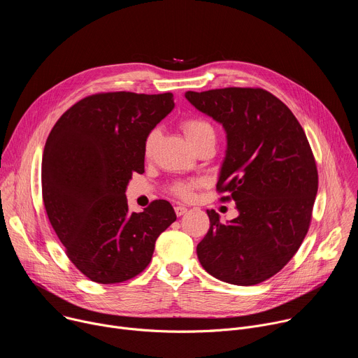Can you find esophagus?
Wrapping results in <instances>:
<instances>
[{
    "label": "esophagus",
    "instance_id": "obj_1",
    "mask_svg": "<svg viewBox=\"0 0 358 358\" xmlns=\"http://www.w3.org/2000/svg\"><path fill=\"white\" fill-rule=\"evenodd\" d=\"M174 211H176L177 217H181V215H184V214L187 213V207H184V206H177V207H174Z\"/></svg>",
    "mask_w": 358,
    "mask_h": 358
}]
</instances>
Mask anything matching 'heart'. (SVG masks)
<instances>
[{"instance_id":"1","label":"heart","mask_w":358,"mask_h":358,"mask_svg":"<svg viewBox=\"0 0 358 358\" xmlns=\"http://www.w3.org/2000/svg\"><path fill=\"white\" fill-rule=\"evenodd\" d=\"M181 127L187 136V138L189 140V143H194L202 137L206 136H214V129L213 126L202 120V119H196V117H189V119H185L182 123H181ZM160 137V130L159 129H152L151 131H148V134L145 136V140H144V145H143V151H144V156H151L152 150H155L156 147V143ZM198 181H182V182H176L173 187H171V191L181 196V198H189L192 195V191L195 187H198Z\"/></svg>"}]
</instances>
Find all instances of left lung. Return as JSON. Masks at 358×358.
Here are the masks:
<instances>
[{
	"label": "left lung",
	"instance_id": "8db88e82",
	"mask_svg": "<svg viewBox=\"0 0 358 358\" xmlns=\"http://www.w3.org/2000/svg\"><path fill=\"white\" fill-rule=\"evenodd\" d=\"M185 99L227 133L217 189L239 213L221 224L207 210L199 264L222 282L258 285L293 258L309 231L319 185L310 144L290 109L264 89L189 90Z\"/></svg>",
	"mask_w": 358,
	"mask_h": 358
}]
</instances>
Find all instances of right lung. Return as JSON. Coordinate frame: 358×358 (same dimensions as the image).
Listing matches in <instances>:
<instances>
[{"mask_svg":"<svg viewBox=\"0 0 358 358\" xmlns=\"http://www.w3.org/2000/svg\"><path fill=\"white\" fill-rule=\"evenodd\" d=\"M173 109V93H97L68 109L48 136L45 210L71 262L93 282L137 276L177 220L166 199L129 213L124 194L133 173H144L145 136Z\"/></svg>","mask_w":358,"mask_h":358,"instance_id":"right-lung-1","label":"right lung"}]
</instances>
